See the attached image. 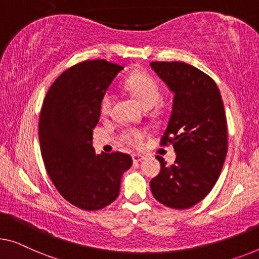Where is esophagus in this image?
<instances>
[{
  "instance_id": "esophagus-1",
  "label": "esophagus",
  "mask_w": 259,
  "mask_h": 259,
  "mask_svg": "<svg viewBox=\"0 0 259 259\" xmlns=\"http://www.w3.org/2000/svg\"><path fill=\"white\" fill-rule=\"evenodd\" d=\"M143 159H144V156H142V154H138V153H134L133 154L134 163H140V161H142Z\"/></svg>"
}]
</instances>
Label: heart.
I'll use <instances>...</instances> for the list:
<instances>
[{"mask_svg": "<svg viewBox=\"0 0 259 259\" xmlns=\"http://www.w3.org/2000/svg\"><path fill=\"white\" fill-rule=\"evenodd\" d=\"M124 88L134 98L138 100L143 107L151 108L159 101L160 87L157 80L145 73H136L130 75L124 81ZM113 106V94L107 92L101 100L100 109L103 115L110 113ZM145 137V133L141 129H126L121 134V140L125 144L138 148Z\"/></svg>", "mask_w": 259, "mask_h": 259, "instance_id": "obj_1", "label": "heart"}]
</instances>
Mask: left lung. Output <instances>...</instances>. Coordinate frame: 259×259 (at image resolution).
<instances>
[{"label":"left lung","instance_id":"1","mask_svg":"<svg viewBox=\"0 0 259 259\" xmlns=\"http://www.w3.org/2000/svg\"><path fill=\"white\" fill-rule=\"evenodd\" d=\"M151 67L175 98L160 145L172 144L176 161L166 166L163 157L159 175L150 186L164 206L187 209L211 191L228 150L223 101L215 81L183 61H152Z\"/></svg>","mask_w":259,"mask_h":259}]
</instances>
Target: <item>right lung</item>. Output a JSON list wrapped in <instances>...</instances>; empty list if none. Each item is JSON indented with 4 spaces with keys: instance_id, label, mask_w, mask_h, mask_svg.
I'll list each match as a JSON object with an SVG mask.
<instances>
[{
    "instance_id": "right-lung-1",
    "label": "right lung",
    "mask_w": 259,
    "mask_h": 259,
    "mask_svg": "<svg viewBox=\"0 0 259 259\" xmlns=\"http://www.w3.org/2000/svg\"><path fill=\"white\" fill-rule=\"evenodd\" d=\"M122 69L103 59L76 64L58 76L41 107L38 133L46 172L64 199L80 209L113 202L133 165L129 154H96L92 146L101 100Z\"/></svg>"
}]
</instances>
